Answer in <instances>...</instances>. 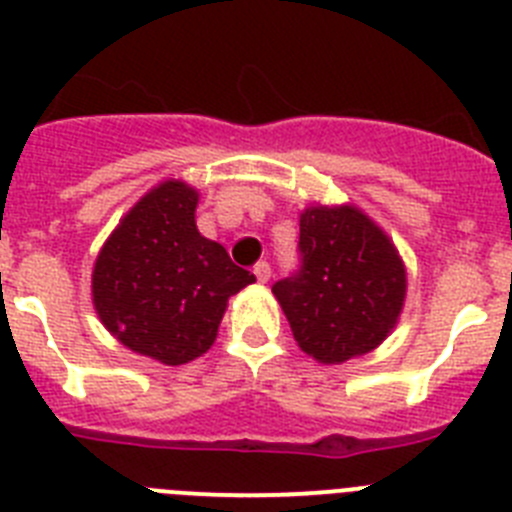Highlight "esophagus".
Listing matches in <instances>:
<instances>
[{"label":"esophagus","mask_w":512,"mask_h":512,"mask_svg":"<svg viewBox=\"0 0 512 512\" xmlns=\"http://www.w3.org/2000/svg\"><path fill=\"white\" fill-rule=\"evenodd\" d=\"M253 274H256V279H259L261 284H266L271 277V266L266 264V261H259V264L253 266Z\"/></svg>","instance_id":"esophagus-1"}]
</instances>
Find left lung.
Masks as SVG:
<instances>
[{"label":"left lung","mask_w":512,"mask_h":512,"mask_svg":"<svg viewBox=\"0 0 512 512\" xmlns=\"http://www.w3.org/2000/svg\"><path fill=\"white\" fill-rule=\"evenodd\" d=\"M300 266L277 295L305 354L341 364L387 338L405 302V266L395 246L356 207H310L300 217Z\"/></svg>","instance_id":"1"}]
</instances>
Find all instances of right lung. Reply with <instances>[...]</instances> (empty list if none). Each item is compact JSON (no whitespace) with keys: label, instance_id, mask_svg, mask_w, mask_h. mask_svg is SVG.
I'll use <instances>...</instances> for the list:
<instances>
[{"label":"right lung","instance_id":"add662e5","mask_svg":"<svg viewBox=\"0 0 512 512\" xmlns=\"http://www.w3.org/2000/svg\"><path fill=\"white\" fill-rule=\"evenodd\" d=\"M197 192L164 182L122 217L92 274L99 320L130 351L187 364L212 346L228 297L256 282L194 225Z\"/></svg>","mask_w":512,"mask_h":512}]
</instances>
